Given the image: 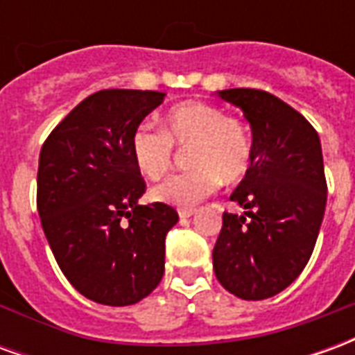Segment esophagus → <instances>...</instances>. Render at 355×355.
I'll list each match as a JSON object with an SVG mask.
<instances>
[{
	"mask_svg": "<svg viewBox=\"0 0 355 355\" xmlns=\"http://www.w3.org/2000/svg\"><path fill=\"white\" fill-rule=\"evenodd\" d=\"M196 215V209H178V216L186 220V218H190V216Z\"/></svg>",
	"mask_w": 355,
	"mask_h": 355,
	"instance_id": "esophagus-1",
	"label": "esophagus"
}]
</instances>
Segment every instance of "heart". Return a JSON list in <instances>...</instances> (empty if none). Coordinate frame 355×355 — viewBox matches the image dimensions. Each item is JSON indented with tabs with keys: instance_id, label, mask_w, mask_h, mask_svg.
<instances>
[{
	"instance_id": "b5f03b06",
	"label": "heart",
	"mask_w": 355,
	"mask_h": 355,
	"mask_svg": "<svg viewBox=\"0 0 355 355\" xmlns=\"http://www.w3.org/2000/svg\"><path fill=\"white\" fill-rule=\"evenodd\" d=\"M186 148L192 169L163 180L152 198L177 207H192L215 193L223 180L238 182L251 167L253 144L238 117L207 102H184L163 117L162 131L140 125L131 135L129 148L142 177L157 180L173 167L175 150Z\"/></svg>"
}]
</instances>
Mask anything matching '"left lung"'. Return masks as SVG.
I'll return each mask as SVG.
<instances>
[{
	"instance_id": "8db88e82",
	"label": "left lung",
	"mask_w": 355,
	"mask_h": 355,
	"mask_svg": "<svg viewBox=\"0 0 355 355\" xmlns=\"http://www.w3.org/2000/svg\"><path fill=\"white\" fill-rule=\"evenodd\" d=\"M223 101L243 110L253 157L230 200L247 209L224 213L213 268L224 289L262 300L297 279L312 257L327 203L318 132L302 114L261 89H224Z\"/></svg>"
}]
</instances>
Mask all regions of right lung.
I'll use <instances>...</instances> for the list:
<instances>
[{
	"mask_svg": "<svg viewBox=\"0 0 355 355\" xmlns=\"http://www.w3.org/2000/svg\"><path fill=\"white\" fill-rule=\"evenodd\" d=\"M163 98L159 91H98L53 129L40 154L45 238L73 289L98 304H137L165 272V236L178 215L165 203L139 205L146 182L129 148Z\"/></svg>",
	"mask_w": 355,
	"mask_h": 355,
	"instance_id": "right-lung-1",
	"label": "right lung"
}]
</instances>
